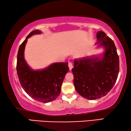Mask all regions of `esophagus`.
<instances>
[{"mask_svg": "<svg viewBox=\"0 0 131 131\" xmlns=\"http://www.w3.org/2000/svg\"><path fill=\"white\" fill-rule=\"evenodd\" d=\"M68 66H69V69L70 70H72V69L73 68V64H72V62H69Z\"/></svg>", "mask_w": 131, "mask_h": 131, "instance_id": "obj_1", "label": "esophagus"}]
</instances>
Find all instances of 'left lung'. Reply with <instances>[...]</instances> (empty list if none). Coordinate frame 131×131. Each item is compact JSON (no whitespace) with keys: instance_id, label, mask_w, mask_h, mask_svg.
I'll return each mask as SVG.
<instances>
[{"instance_id":"1","label":"left lung","mask_w":131,"mask_h":131,"mask_svg":"<svg viewBox=\"0 0 131 131\" xmlns=\"http://www.w3.org/2000/svg\"><path fill=\"white\" fill-rule=\"evenodd\" d=\"M96 37V44L105 49L103 54L74 59L72 69L75 89L88 100L107 95L116 83L119 73V57L113 41L102 31L97 32Z\"/></svg>"}]
</instances>
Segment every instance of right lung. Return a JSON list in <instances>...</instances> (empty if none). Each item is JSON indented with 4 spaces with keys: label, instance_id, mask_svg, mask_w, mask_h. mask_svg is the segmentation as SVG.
I'll return each instance as SVG.
<instances>
[{
    "label": "right lung",
    "instance_id": "obj_1",
    "mask_svg": "<svg viewBox=\"0 0 131 131\" xmlns=\"http://www.w3.org/2000/svg\"><path fill=\"white\" fill-rule=\"evenodd\" d=\"M35 30L31 32L19 46L17 54V71L19 81L28 95L40 102L48 103L56 99L61 93L65 74L69 70L68 62L54 63L41 70H33L24 58V50L28 39L40 34Z\"/></svg>",
    "mask_w": 131,
    "mask_h": 131
}]
</instances>
